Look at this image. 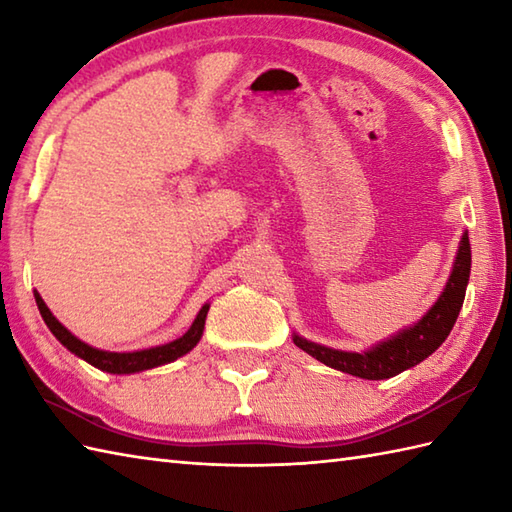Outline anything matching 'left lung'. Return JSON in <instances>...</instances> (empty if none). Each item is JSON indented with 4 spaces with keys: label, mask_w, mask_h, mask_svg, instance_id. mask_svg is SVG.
Returning a JSON list of instances; mask_svg holds the SVG:
<instances>
[{
    "label": "left lung",
    "mask_w": 512,
    "mask_h": 512,
    "mask_svg": "<svg viewBox=\"0 0 512 512\" xmlns=\"http://www.w3.org/2000/svg\"><path fill=\"white\" fill-rule=\"evenodd\" d=\"M469 275L471 244L469 233H464L460 239L458 255H455L451 277L447 281V286H444L442 295L427 310V314H424L418 323H413L411 328L400 330L398 334L376 343L365 352L332 350V347L303 339L299 334L292 336V341H295V345L301 347L303 352H308L323 365L339 369V372L365 380L391 378L413 365L422 363L424 358H429L444 343L460 314L466 295V284H469Z\"/></svg>",
    "instance_id": "obj_1"
}]
</instances>
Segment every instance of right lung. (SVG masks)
<instances>
[{"mask_svg": "<svg viewBox=\"0 0 512 512\" xmlns=\"http://www.w3.org/2000/svg\"><path fill=\"white\" fill-rule=\"evenodd\" d=\"M35 301H37V308L41 312L43 321H46L50 332L57 336L63 347H68L74 356L83 358L85 363H90L94 367H99L101 372H110V374L145 372V369L167 365L187 352H191L202 339L206 312H209V303H204L202 310L198 312V317H195V321L191 323V328L184 332L180 339L171 341V343L156 345V347H149V350H138V352H107V350H96V347L83 343L81 339H76V336L68 328H65V325H61L57 321V317L50 312L46 301L41 299L37 290H35Z\"/></svg>", "mask_w": 512, "mask_h": 512, "instance_id": "add662e5", "label": "right lung"}]
</instances>
